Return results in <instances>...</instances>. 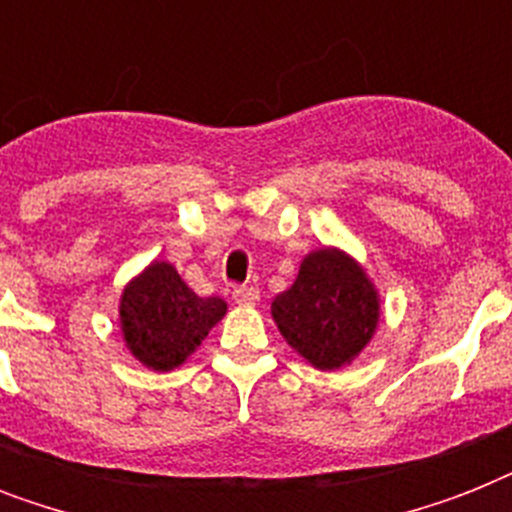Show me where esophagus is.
<instances>
[{"label": "esophagus", "mask_w": 512, "mask_h": 512, "mask_svg": "<svg viewBox=\"0 0 512 512\" xmlns=\"http://www.w3.org/2000/svg\"><path fill=\"white\" fill-rule=\"evenodd\" d=\"M231 297L239 305H255L260 300V289L252 287V284H241V287H233Z\"/></svg>", "instance_id": "34e87169"}]
</instances>
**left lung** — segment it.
I'll use <instances>...</instances> for the list:
<instances>
[{"instance_id": "obj_1", "label": "left lung", "mask_w": 512, "mask_h": 512, "mask_svg": "<svg viewBox=\"0 0 512 512\" xmlns=\"http://www.w3.org/2000/svg\"><path fill=\"white\" fill-rule=\"evenodd\" d=\"M377 292L348 255L319 249L303 260L295 284L271 313L292 348L319 369L348 364L377 327Z\"/></svg>"}]
</instances>
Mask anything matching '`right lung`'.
I'll list each match as a JSON object with an SVG mask.
<instances>
[{"mask_svg": "<svg viewBox=\"0 0 512 512\" xmlns=\"http://www.w3.org/2000/svg\"><path fill=\"white\" fill-rule=\"evenodd\" d=\"M122 332L132 356L156 372L175 369L223 319L220 297H199L170 263L148 265L122 295Z\"/></svg>", "mask_w": 512, "mask_h": 512, "instance_id": "right-lung-1", "label": "right lung"}]
</instances>
